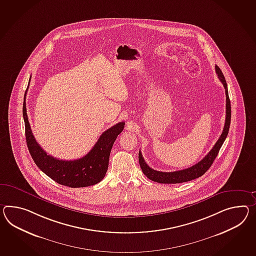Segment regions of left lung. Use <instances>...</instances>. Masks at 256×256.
Wrapping results in <instances>:
<instances>
[{"instance_id": "obj_1", "label": "left lung", "mask_w": 256, "mask_h": 256, "mask_svg": "<svg viewBox=\"0 0 256 256\" xmlns=\"http://www.w3.org/2000/svg\"><path fill=\"white\" fill-rule=\"evenodd\" d=\"M216 72L218 74L219 80L222 82L224 90H226V122H224V130H223V132L219 138L218 140L216 142V144H214L212 150H210L206 154V157H204L199 162H197L196 164H194L188 168L174 171V172H162V171H157L154 169L150 168V166L144 161V158L140 150L138 152V162H140V168L142 170L144 174L150 180L156 181L158 183H162V184H176V183L187 182V181L192 180H195L200 176H202L208 169L211 168L212 162L214 161L216 157L218 154L219 150L224 144V140L228 134L231 120L230 100L228 97L226 82L224 80L222 71L220 70L218 66H216Z\"/></svg>"}]
</instances>
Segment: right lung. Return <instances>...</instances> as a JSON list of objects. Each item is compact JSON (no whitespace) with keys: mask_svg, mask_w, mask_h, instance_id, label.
Listing matches in <instances>:
<instances>
[{"mask_svg":"<svg viewBox=\"0 0 256 256\" xmlns=\"http://www.w3.org/2000/svg\"><path fill=\"white\" fill-rule=\"evenodd\" d=\"M26 94L23 102L26 140L32 159L38 168L52 180L66 187H88L102 181L108 169L112 144L124 130L125 122H119L104 131L86 156L76 160H59L47 154L33 136L26 114Z\"/></svg>","mask_w":256,"mask_h":256,"instance_id":"1","label":"right lung"}]
</instances>
